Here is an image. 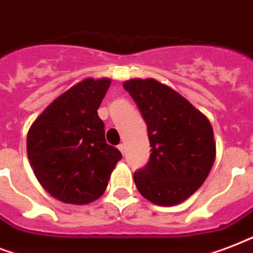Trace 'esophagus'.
<instances>
[{
    "label": "esophagus",
    "instance_id": "1",
    "mask_svg": "<svg viewBox=\"0 0 253 253\" xmlns=\"http://www.w3.org/2000/svg\"><path fill=\"white\" fill-rule=\"evenodd\" d=\"M117 148H119V150H120L121 153H123V154L125 153V145L124 144H120L119 146H117Z\"/></svg>",
    "mask_w": 253,
    "mask_h": 253
}]
</instances>
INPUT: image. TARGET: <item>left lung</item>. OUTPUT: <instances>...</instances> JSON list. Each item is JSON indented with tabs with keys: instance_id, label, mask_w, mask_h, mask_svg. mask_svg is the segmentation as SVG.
Instances as JSON below:
<instances>
[{
	"instance_id": "left-lung-1",
	"label": "left lung",
	"mask_w": 253,
	"mask_h": 253,
	"mask_svg": "<svg viewBox=\"0 0 253 253\" xmlns=\"http://www.w3.org/2000/svg\"><path fill=\"white\" fill-rule=\"evenodd\" d=\"M123 87L142 113L152 146L134 183L154 205L175 206L201 187L214 165L212 126L189 100L157 80L130 79Z\"/></svg>"
}]
</instances>
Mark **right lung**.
Returning a JSON list of instances; mask_svg holds the SVG:
<instances>
[{
  "label": "right lung",
  "instance_id": "1",
  "mask_svg": "<svg viewBox=\"0 0 253 253\" xmlns=\"http://www.w3.org/2000/svg\"><path fill=\"white\" fill-rule=\"evenodd\" d=\"M111 79L82 80L58 96L31 124L27 157L42 187L70 205L104 194L121 153L105 141L97 115Z\"/></svg>",
  "mask_w": 253,
  "mask_h": 253
}]
</instances>
